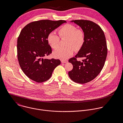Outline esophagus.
Instances as JSON below:
<instances>
[{
    "instance_id": "1",
    "label": "esophagus",
    "mask_w": 123,
    "mask_h": 123,
    "mask_svg": "<svg viewBox=\"0 0 123 123\" xmlns=\"http://www.w3.org/2000/svg\"><path fill=\"white\" fill-rule=\"evenodd\" d=\"M61 62L62 63H66L68 62L67 60H61Z\"/></svg>"
}]
</instances>
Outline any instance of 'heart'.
Wrapping results in <instances>:
<instances>
[{"label": "heart", "instance_id": "heart-1", "mask_svg": "<svg viewBox=\"0 0 123 123\" xmlns=\"http://www.w3.org/2000/svg\"><path fill=\"white\" fill-rule=\"evenodd\" d=\"M59 37L61 39L67 38L66 48H59L54 52V55L57 58L66 60L72 55L74 51L80 50L85 41V34L83 31L77 29L73 25L67 24L58 30ZM55 32H50L47 37L48 44L53 49L58 48L60 38Z\"/></svg>", "mask_w": 123, "mask_h": 123}]
</instances>
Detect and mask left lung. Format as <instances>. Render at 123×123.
<instances>
[{"instance_id":"left-lung-1","label":"left lung","mask_w":123,"mask_h":123,"mask_svg":"<svg viewBox=\"0 0 123 123\" xmlns=\"http://www.w3.org/2000/svg\"><path fill=\"white\" fill-rule=\"evenodd\" d=\"M72 21L82 28L85 34V41L75 57L68 60L73 68L68 74L73 81L85 84L94 79L104 67L108 53L106 39L103 31L95 23L83 19ZM80 57L85 59L77 61V58Z\"/></svg>"}]
</instances>
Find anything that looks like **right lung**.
<instances>
[{"instance_id":"obj_1","label":"right lung","mask_w":123,"mask_h":123,"mask_svg":"<svg viewBox=\"0 0 123 123\" xmlns=\"http://www.w3.org/2000/svg\"><path fill=\"white\" fill-rule=\"evenodd\" d=\"M65 20H40L31 22L21 30L17 39V58L23 73L37 83L49 80L55 68L61 64L59 59H44L51 54L47 37Z\"/></svg>"}]
</instances>
